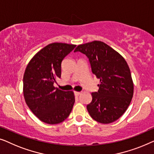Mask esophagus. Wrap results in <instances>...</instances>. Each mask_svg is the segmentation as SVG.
I'll use <instances>...</instances> for the list:
<instances>
[{
    "label": "esophagus",
    "mask_w": 154,
    "mask_h": 154,
    "mask_svg": "<svg viewBox=\"0 0 154 154\" xmlns=\"http://www.w3.org/2000/svg\"><path fill=\"white\" fill-rule=\"evenodd\" d=\"M80 94H81V92H79V91H75V96H79Z\"/></svg>",
    "instance_id": "34e87169"
}]
</instances>
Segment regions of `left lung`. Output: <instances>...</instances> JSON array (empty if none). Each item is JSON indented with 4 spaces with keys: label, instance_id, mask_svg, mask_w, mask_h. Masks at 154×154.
Wrapping results in <instances>:
<instances>
[{
    "label": "left lung",
    "instance_id": "left-lung-1",
    "mask_svg": "<svg viewBox=\"0 0 154 154\" xmlns=\"http://www.w3.org/2000/svg\"><path fill=\"white\" fill-rule=\"evenodd\" d=\"M75 52L86 54L92 72L100 79L98 92L92 93L87 105L90 116L101 123H110L124 114L133 96L134 84L125 58L101 41L79 45Z\"/></svg>",
    "mask_w": 154,
    "mask_h": 154
}]
</instances>
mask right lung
Instances as JSON below:
<instances>
[{
	"label": "right lung",
	"mask_w": 154,
	"mask_h": 154,
	"mask_svg": "<svg viewBox=\"0 0 154 154\" xmlns=\"http://www.w3.org/2000/svg\"><path fill=\"white\" fill-rule=\"evenodd\" d=\"M75 45L54 42L31 58L23 78L26 103L42 122L58 124L68 117L75 99L72 91H64L54 86L61 75V62Z\"/></svg>",
	"instance_id": "obj_1"
}]
</instances>
